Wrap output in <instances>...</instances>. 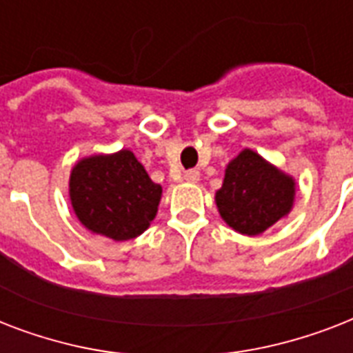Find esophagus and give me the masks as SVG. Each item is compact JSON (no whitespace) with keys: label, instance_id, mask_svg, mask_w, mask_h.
I'll return each mask as SVG.
<instances>
[{"label":"esophagus","instance_id":"obj_1","mask_svg":"<svg viewBox=\"0 0 353 353\" xmlns=\"http://www.w3.org/2000/svg\"><path fill=\"white\" fill-rule=\"evenodd\" d=\"M185 179L188 183H198L199 181V172L194 168V170H187L185 172Z\"/></svg>","mask_w":353,"mask_h":353}]
</instances>
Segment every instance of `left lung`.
<instances>
[{
  "label": "left lung",
  "instance_id": "1",
  "mask_svg": "<svg viewBox=\"0 0 353 353\" xmlns=\"http://www.w3.org/2000/svg\"><path fill=\"white\" fill-rule=\"evenodd\" d=\"M295 177L271 165L254 150L243 148L229 161L216 207L232 231L256 236L290 214L295 203Z\"/></svg>",
  "mask_w": 353,
  "mask_h": 353
}]
</instances>
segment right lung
<instances>
[{
	"label": "right lung",
	"instance_id": "right-lung-1",
	"mask_svg": "<svg viewBox=\"0 0 353 353\" xmlns=\"http://www.w3.org/2000/svg\"><path fill=\"white\" fill-rule=\"evenodd\" d=\"M161 194V185L150 179L132 150L82 157L69 176V199L80 223L115 241L148 229Z\"/></svg>",
	"mask_w": 353,
	"mask_h": 353
}]
</instances>
